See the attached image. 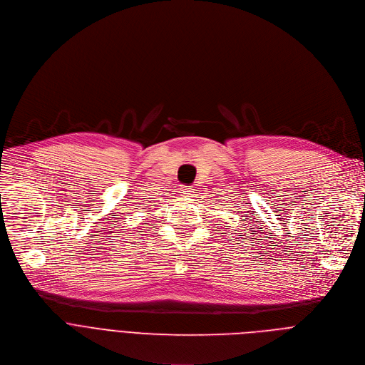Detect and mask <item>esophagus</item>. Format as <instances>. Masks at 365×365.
<instances>
[{
	"label": "esophagus",
	"instance_id": "1",
	"mask_svg": "<svg viewBox=\"0 0 365 365\" xmlns=\"http://www.w3.org/2000/svg\"><path fill=\"white\" fill-rule=\"evenodd\" d=\"M184 197H194V188L191 187H181V191H180Z\"/></svg>",
	"mask_w": 365,
	"mask_h": 365
}]
</instances>
